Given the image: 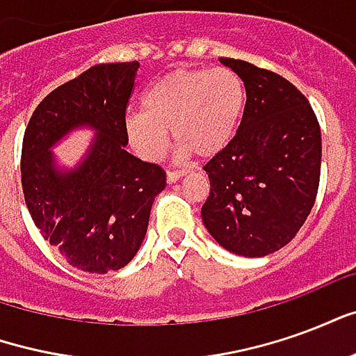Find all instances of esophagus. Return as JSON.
Instances as JSON below:
<instances>
[{
    "label": "esophagus",
    "mask_w": 356,
    "mask_h": 356,
    "mask_svg": "<svg viewBox=\"0 0 356 356\" xmlns=\"http://www.w3.org/2000/svg\"><path fill=\"white\" fill-rule=\"evenodd\" d=\"M183 175H186L185 170H170L168 171V183H177L179 179L183 177Z\"/></svg>",
    "instance_id": "34e87169"
}]
</instances>
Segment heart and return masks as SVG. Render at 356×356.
I'll use <instances>...</instances> for the list:
<instances>
[{
    "label": "heart",
    "mask_w": 356,
    "mask_h": 356,
    "mask_svg": "<svg viewBox=\"0 0 356 356\" xmlns=\"http://www.w3.org/2000/svg\"><path fill=\"white\" fill-rule=\"evenodd\" d=\"M246 108V86L229 68L177 70L143 95V110L125 118V133L140 158L160 160L170 129L181 152L209 158L221 152L238 129Z\"/></svg>",
    "instance_id": "b5f03b06"
}]
</instances>
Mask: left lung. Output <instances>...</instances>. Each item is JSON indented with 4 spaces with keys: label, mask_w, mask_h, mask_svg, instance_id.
Wrapping results in <instances>:
<instances>
[{
    "label": "left lung",
    "mask_w": 356,
    "mask_h": 356,
    "mask_svg": "<svg viewBox=\"0 0 356 356\" xmlns=\"http://www.w3.org/2000/svg\"><path fill=\"white\" fill-rule=\"evenodd\" d=\"M246 86L238 131L204 171L202 221L219 246L263 257L290 242L311 213L321 179V127L311 104L282 76L219 58Z\"/></svg>",
    "instance_id": "1"
}]
</instances>
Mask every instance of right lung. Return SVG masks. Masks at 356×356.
<instances>
[{
    "label": "right lung",
    "mask_w": 356,
    "mask_h": 356,
    "mask_svg": "<svg viewBox=\"0 0 356 356\" xmlns=\"http://www.w3.org/2000/svg\"><path fill=\"white\" fill-rule=\"evenodd\" d=\"M139 63L97 65L51 91L28 122L20 175L35 227L72 267L104 275L131 261L165 171L129 154L125 106ZM78 127L95 131L81 163L65 170L50 148Z\"/></svg>",
    "instance_id": "obj_1"
}]
</instances>
